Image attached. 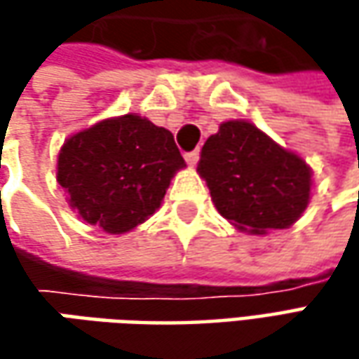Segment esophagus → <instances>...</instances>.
Instances as JSON below:
<instances>
[{"label":"esophagus","mask_w":359,"mask_h":359,"mask_svg":"<svg viewBox=\"0 0 359 359\" xmlns=\"http://www.w3.org/2000/svg\"><path fill=\"white\" fill-rule=\"evenodd\" d=\"M184 158H186V161L189 163V165H196V163H198V158H200V151H198V149H194V151H186V154H184Z\"/></svg>","instance_id":"1"}]
</instances>
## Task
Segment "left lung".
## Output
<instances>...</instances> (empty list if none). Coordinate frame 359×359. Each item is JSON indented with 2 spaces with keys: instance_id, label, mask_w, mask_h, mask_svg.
Wrapping results in <instances>:
<instances>
[{
  "instance_id": "1",
  "label": "left lung",
  "mask_w": 359,
  "mask_h": 359,
  "mask_svg": "<svg viewBox=\"0 0 359 359\" xmlns=\"http://www.w3.org/2000/svg\"><path fill=\"white\" fill-rule=\"evenodd\" d=\"M198 172L217 212L248 233L290 228L310 203V165L243 119L208 137Z\"/></svg>"
}]
</instances>
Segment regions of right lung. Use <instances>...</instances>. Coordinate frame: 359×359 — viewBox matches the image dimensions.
<instances>
[{
	"label": "right lung",
	"mask_w": 359,
	"mask_h": 359,
	"mask_svg": "<svg viewBox=\"0 0 359 359\" xmlns=\"http://www.w3.org/2000/svg\"><path fill=\"white\" fill-rule=\"evenodd\" d=\"M182 168L186 161L172 131L126 114L65 140L57 156V184L86 224L126 233L156 214Z\"/></svg>",
	"instance_id": "add662e5"
}]
</instances>
